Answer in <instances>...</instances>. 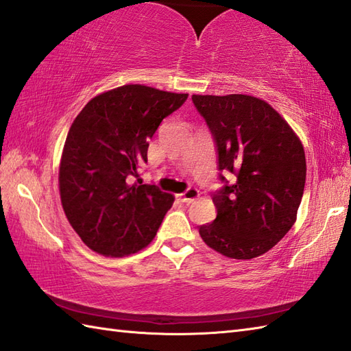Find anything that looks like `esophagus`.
<instances>
[{
    "label": "esophagus",
    "mask_w": 351,
    "mask_h": 351,
    "mask_svg": "<svg viewBox=\"0 0 351 351\" xmlns=\"http://www.w3.org/2000/svg\"><path fill=\"white\" fill-rule=\"evenodd\" d=\"M198 195H199L198 189H195V188H188L183 193H180V195H178V198H180L182 202H192L193 199L198 198Z\"/></svg>",
    "instance_id": "34e87169"
}]
</instances>
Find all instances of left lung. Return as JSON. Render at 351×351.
Segmentation results:
<instances>
[{
  "label": "left lung",
  "instance_id": "1",
  "mask_svg": "<svg viewBox=\"0 0 351 351\" xmlns=\"http://www.w3.org/2000/svg\"><path fill=\"white\" fill-rule=\"evenodd\" d=\"M212 132L222 188L199 236L219 254L251 260L266 254L295 222L306 180L305 152L274 108L246 95L192 96ZM231 172L228 182L221 173Z\"/></svg>",
  "mask_w": 351,
  "mask_h": 351
}]
</instances>
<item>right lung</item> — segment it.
I'll list each match as a JSON object with an SVG mask.
<instances>
[{
	"label": "right lung",
	"instance_id": "obj_1",
	"mask_svg": "<svg viewBox=\"0 0 351 351\" xmlns=\"http://www.w3.org/2000/svg\"><path fill=\"white\" fill-rule=\"evenodd\" d=\"M188 95L123 85L91 99L70 126L60 195L77 236L95 252L124 256L154 239L174 202L156 184H132L149 141Z\"/></svg>",
	"mask_w": 351,
	"mask_h": 351
}]
</instances>
